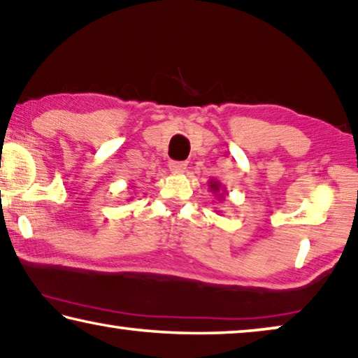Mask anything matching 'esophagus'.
I'll list each match as a JSON object with an SVG mask.
<instances>
[{"label":"esophagus","mask_w":358,"mask_h":358,"mask_svg":"<svg viewBox=\"0 0 358 358\" xmlns=\"http://www.w3.org/2000/svg\"><path fill=\"white\" fill-rule=\"evenodd\" d=\"M186 167H188V164L186 162H178V161H170L169 162V169L172 173H183Z\"/></svg>","instance_id":"obj_1"}]
</instances>
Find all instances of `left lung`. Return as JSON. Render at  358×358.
Instances as JSON below:
<instances>
[{
  "mask_svg": "<svg viewBox=\"0 0 358 358\" xmlns=\"http://www.w3.org/2000/svg\"><path fill=\"white\" fill-rule=\"evenodd\" d=\"M209 189L218 197V199H223V196L228 194L227 188L218 180H210L209 181Z\"/></svg>",
  "mask_w": 358,
  "mask_h": 358,
  "instance_id": "8db88e82",
  "label": "left lung"
}]
</instances>
